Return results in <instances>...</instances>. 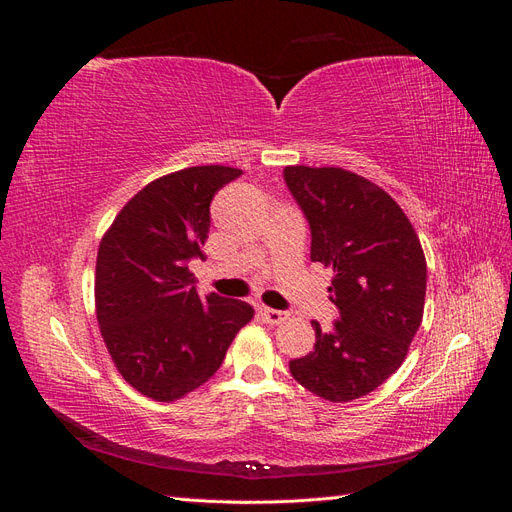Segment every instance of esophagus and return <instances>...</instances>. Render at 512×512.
<instances>
[{"mask_svg": "<svg viewBox=\"0 0 512 512\" xmlns=\"http://www.w3.org/2000/svg\"><path fill=\"white\" fill-rule=\"evenodd\" d=\"M258 314L267 324H282L288 318L286 312H280V309H271V307H258Z\"/></svg>", "mask_w": 512, "mask_h": 512, "instance_id": "1", "label": "esophagus"}]
</instances>
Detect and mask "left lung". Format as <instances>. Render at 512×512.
<instances>
[{"mask_svg":"<svg viewBox=\"0 0 512 512\" xmlns=\"http://www.w3.org/2000/svg\"><path fill=\"white\" fill-rule=\"evenodd\" d=\"M284 181L312 232V262L329 267L331 331L312 320L314 350L290 361V374L314 395L359 399L404 363L421 327L427 262L395 200L344 168L286 166Z\"/></svg>","mask_w":512,"mask_h":512,"instance_id":"left-lung-1","label":"left lung"}]
</instances>
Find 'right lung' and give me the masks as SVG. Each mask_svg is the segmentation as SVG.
<instances>
[{"instance_id":"right-lung-1","label":"right lung","mask_w":512,"mask_h":512,"mask_svg":"<svg viewBox=\"0 0 512 512\" xmlns=\"http://www.w3.org/2000/svg\"><path fill=\"white\" fill-rule=\"evenodd\" d=\"M241 175L192 166L151 181L119 211L96 260V316L108 354L128 384L175 401L220 369L254 307L211 292L200 299L192 258H203L211 200Z\"/></svg>"}]
</instances>
